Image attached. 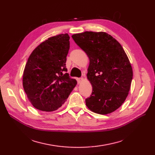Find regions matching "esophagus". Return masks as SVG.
<instances>
[{"instance_id": "34e87169", "label": "esophagus", "mask_w": 155, "mask_h": 155, "mask_svg": "<svg viewBox=\"0 0 155 155\" xmlns=\"http://www.w3.org/2000/svg\"><path fill=\"white\" fill-rule=\"evenodd\" d=\"M76 79H77V81H78V83H80L83 81V79L82 78H77Z\"/></svg>"}]
</instances>
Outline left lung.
<instances>
[{"label":"left lung","mask_w":155,"mask_h":155,"mask_svg":"<svg viewBox=\"0 0 155 155\" xmlns=\"http://www.w3.org/2000/svg\"><path fill=\"white\" fill-rule=\"evenodd\" d=\"M74 41L88 55L87 78L92 84L86 105L92 112L107 114L124 104L133 79V69L121 45L105 32L74 34Z\"/></svg>","instance_id":"left-lung-1"}]
</instances>
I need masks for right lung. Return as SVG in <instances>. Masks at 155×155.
I'll return each instance as SVG.
<instances>
[{
  "label": "right lung",
  "instance_id": "add662e5",
  "mask_svg": "<svg viewBox=\"0 0 155 155\" xmlns=\"http://www.w3.org/2000/svg\"><path fill=\"white\" fill-rule=\"evenodd\" d=\"M67 34L48 38L32 51L23 73V88L37 109L51 112L67 101L77 81L67 73L70 48Z\"/></svg>",
  "mask_w": 155,
  "mask_h": 155
}]
</instances>
